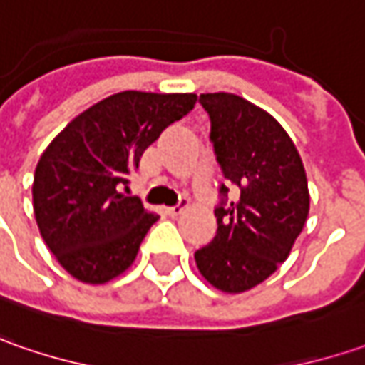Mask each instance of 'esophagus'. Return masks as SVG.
I'll list each match as a JSON object with an SVG mask.
<instances>
[{
	"instance_id": "obj_1",
	"label": "esophagus",
	"mask_w": 365,
	"mask_h": 365,
	"mask_svg": "<svg viewBox=\"0 0 365 365\" xmlns=\"http://www.w3.org/2000/svg\"><path fill=\"white\" fill-rule=\"evenodd\" d=\"M185 207H187V202H182V204H178V206L165 207V214L171 216V218H175V216H180V214H182Z\"/></svg>"
}]
</instances>
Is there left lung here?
I'll use <instances>...</instances> for the list:
<instances>
[{
  "label": "left lung",
  "mask_w": 365,
  "mask_h": 365,
  "mask_svg": "<svg viewBox=\"0 0 365 365\" xmlns=\"http://www.w3.org/2000/svg\"><path fill=\"white\" fill-rule=\"evenodd\" d=\"M222 173L240 187L216 210L214 240L195 250L200 274L224 293H245L269 279L291 255L309 214L307 175L281 123L230 93L200 95ZM220 194H228L222 185Z\"/></svg>",
  "instance_id": "left-lung-1"
}]
</instances>
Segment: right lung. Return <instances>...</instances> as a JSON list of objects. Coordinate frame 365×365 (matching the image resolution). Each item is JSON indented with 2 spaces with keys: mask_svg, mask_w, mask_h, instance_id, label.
<instances>
[{
  "mask_svg": "<svg viewBox=\"0 0 365 365\" xmlns=\"http://www.w3.org/2000/svg\"><path fill=\"white\" fill-rule=\"evenodd\" d=\"M195 101L192 93L123 91L74 117L46 147L34 173V216L76 281L108 283L133 264L159 216L120 187L145 149Z\"/></svg>",
  "mask_w": 365,
  "mask_h": 365,
  "instance_id": "add662e5",
  "label": "right lung"
}]
</instances>
